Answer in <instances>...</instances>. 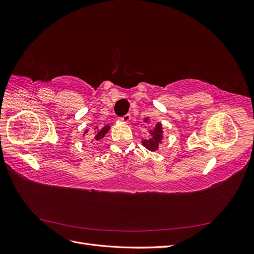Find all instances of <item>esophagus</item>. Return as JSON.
<instances>
[{
	"label": "esophagus",
	"instance_id": "34e87169",
	"mask_svg": "<svg viewBox=\"0 0 254 254\" xmlns=\"http://www.w3.org/2000/svg\"><path fill=\"white\" fill-rule=\"evenodd\" d=\"M130 119H131V117H130V114H126L123 118H120V121L121 122H124V123H128L130 121Z\"/></svg>",
	"mask_w": 254,
	"mask_h": 254
}]
</instances>
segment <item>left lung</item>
<instances>
[{"instance_id":"obj_1","label":"left lung","mask_w":254,"mask_h":254,"mask_svg":"<svg viewBox=\"0 0 254 254\" xmlns=\"http://www.w3.org/2000/svg\"><path fill=\"white\" fill-rule=\"evenodd\" d=\"M144 123H149V118L144 119ZM149 136L146 139L142 140V144L144 147L147 148L150 151H156L159 149V145L162 143L163 139V127L161 123H157V124L152 128L148 129Z\"/></svg>"}]
</instances>
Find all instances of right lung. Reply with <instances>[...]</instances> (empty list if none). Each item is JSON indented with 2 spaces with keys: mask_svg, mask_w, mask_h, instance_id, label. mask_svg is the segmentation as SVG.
I'll use <instances>...</instances> for the list:
<instances>
[{
  "mask_svg": "<svg viewBox=\"0 0 254 254\" xmlns=\"http://www.w3.org/2000/svg\"><path fill=\"white\" fill-rule=\"evenodd\" d=\"M109 130H110V126L109 125H98V126H95L94 127V131H93L94 140L95 141L103 140L104 136L106 135L107 132L109 131ZM88 131H89V130H86V131L83 132V135L86 134Z\"/></svg>",
  "mask_w": 254,
  "mask_h": 254,
  "instance_id": "1",
  "label": "right lung"
}]
</instances>
